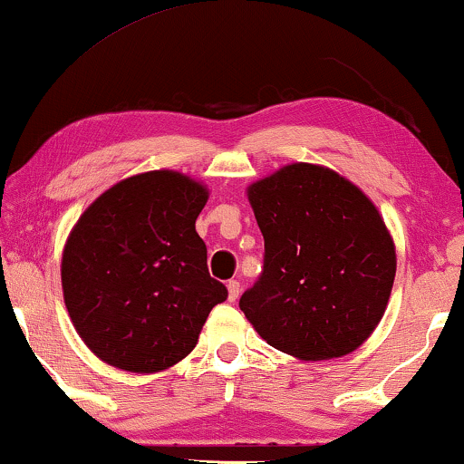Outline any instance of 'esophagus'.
I'll list each match as a JSON object with an SVG mask.
<instances>
[{"mask_svg":"<svg viewBox=\"0 0 464 464\" xmlns=\"http://www.w3.org/2000/svg\"><path fill=\"white\" fill-rule=\"evenodd\" d=\"M240 295V283L238 281H230L227 283V300L234 302Z\"/></svg>","mask_w":464,"mask_h":464,"instance_id":"esophagus-1","label":"esophagus"}]
</instances>
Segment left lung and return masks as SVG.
I'll use <instances>...</instances> for the list:
<instances>
[{
  "label": "left lung",
  "mask_w": 464,
  "mask_h": 464,
  "mask_svg": "<svg viewBox=\"0 0 464 464\" xmlns=\"http://www.w3.org/2000/svg\"><path fill=\"white\" fill-rule=\"evenodd\" d=\"M264 234V270L238 306L276 351L334 359L363 344L395 281V245L357 186L295 162L246 189Z\"/></svg>",
  "instance_id": "8db88e82"
}]
</instances>
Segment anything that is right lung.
<instances>
[{"mask_svg":"<svg viewBox=\"0 0 464 464\" xmlns=\"http://www.w3.org/2000/svg\"><path fill=\"white\" fill-rule=\"evenodd\" d=\"M207 198L188 175L150 170L82 213L63 251V295L75 332L101 361L154 373L194 351L208 313L227 297L196 232Z\"/></svg>","mask_w":464,"mask_h":464,"instance_id":"right-lung-1","label":"right lung"}]
</instances>
